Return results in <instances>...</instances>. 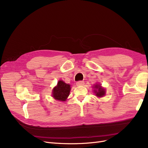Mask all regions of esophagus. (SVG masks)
<instances>
[{
	"mask_svg": "<svg viewBox=\"0 0 148 148\" xmlns=\"http://www.w3.org/2000/svg\"><path fill=\"white\" fill-rule=\"evenodd\" d=\"M84 82L83 81H79L76 82V85L77 86H83Z\"/></svg>",
	"mask_w": 148,
	"mask_h": 148,
	"instance_id": "esophagus-1",
	"label": "esophagus"
}]
</instances>
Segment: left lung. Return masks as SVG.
Wrapping results in <instances>:
<instances>
[{
    "label": "left lung",
    "instance_id": "1",
    "mask_svg": "<svg viewBox=\"0 0 148 148\" xmlns=\"http://www.w3.org/2000/svg\"><path fill=\"white\" fill-rule=\"evenodd\" d=\"M95 88H98V91L97 90H95V93H96V95L99 97H102L105 95V90L104 88H102L101 86L100 85H95Z\"/></svg>",
    "mask_w": 148,
    "mask_h": 148
}]
</instances>
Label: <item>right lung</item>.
<instances>
[{
    "label": "right lung",
    "instance_id": "right-lung-1",
    "mask_svg": "<svg viewBox=\"0 0 148 148\" xmlns=\"http://www.w3.org/2000/svg\"><path fill=\"white\" fill-rule=\"evenodd\" d=\"M70 91V86L62 81H59L56 87L53 90V97L57 100L65 101Z\"/></svg>",
    "mask_w": 148,
    "mask_h": 148
}]
</instances>
